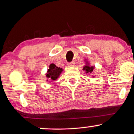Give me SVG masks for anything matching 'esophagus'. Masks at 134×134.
I'll return each instance as SVG.
<instances>
[{"instance_id":"obj_1","label":"esophagus","mask_w":134,"mask_h":134,"mask_svg":"<svg viewBox=\"0 0 134 134\" xmlns=\"http://www.w3.org/2000/svg\"><path fill=\"white\" fill-rule=\"evenodd\" d=\"M68 66H70V67L75 66V63L74 62H72L71 63H70L68 64Z\"/></svg>"}]
</instances>
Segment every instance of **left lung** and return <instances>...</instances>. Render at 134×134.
<instances>
[{
	"label": "left lung",
	"instance_id": "8db88e82",
	"mask_svg": "<svg viewBox=\"0 0 134 134\" xmlns=\"http://www.w3.org/2000/svg\"><path fill=\"white\" fill-rule=\"evenodd\" d=\"M85 66H83L82 70L85 71V73H86V74L92 73V71H93L94 69L95 68V66H91L90 63L86 59H85ZM95 76H92V78H94Z\"/></svg>",
	"mask_w": 134,
	"mask_h": 134
}]
</instances>
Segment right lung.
<instances>
[{
    "mask_svg": "<svg viewBox=\"0 0 134 134\" xmlns=\"http://www.w3.org/2000/svg\"><path fill=\"white\" fill-rule=\"evenodd\" d=\"M63 71V70L62 68L56 66L54 63L50 64L45 75L47 79V81L57 80L62 74Z\"/></svg>",
    "mask_w": 134,
    "mask_h": 134,
    "instance_id": "add662e5",
    "label": "right lung"
}]
</instances>
